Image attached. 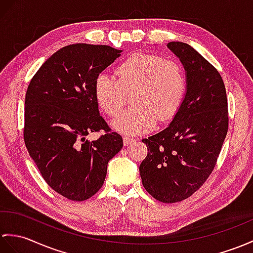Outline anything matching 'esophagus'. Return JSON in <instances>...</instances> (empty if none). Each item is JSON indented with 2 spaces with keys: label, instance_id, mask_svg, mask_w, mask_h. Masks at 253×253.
<instances>
[{
  "label": "esophagus",
  "instance_id": "esophagus-1",
  "mask_svg": "<svg viewBox=\"0 0 253 253\" xmlns=\"http://www.w3.org/2000/svg\"><path fill=\"white\" fill-rule=\"evenodd\" d=\"M123 140H124V145H128V144L134 142V141H136V138L130 137V136H125L124 138H123Z\"/></svg>",
  "mask_w": 253,
  "mask_h": 253
}]
</instances>
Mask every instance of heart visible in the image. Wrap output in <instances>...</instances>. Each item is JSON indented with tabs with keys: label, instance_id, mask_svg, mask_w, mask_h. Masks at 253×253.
<instances>
[{
	"label": "heart",
	"instance_id": "heart-1",
	"mask_svg": "<svg viewBox=\"0 0 253 253\" xmlns=\"http://www.w3.org/2000/svg\"><path fill=\"white\" fill-rule=\"evenodd\" d=\"M117 80L100 73L95 82L97 102L105 113L119 114L125 92L133 90V107L112 121L114 129L124 133H139L153 128L158 119L168 122L177 112L186 89L184 70L175 60L138 52L116 69Z\"/></svg>",
	"mask_w": 253,
	"mask_h": 253
}]
</instances>
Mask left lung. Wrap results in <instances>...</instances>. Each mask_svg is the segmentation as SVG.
<instances>
[{"label":"left lung","mask_w":253,"mask_h":253,"mask_svg":"<svg viewBox=\"0 0 253 253\" xmlns=\"http://www.w3.org/2000/svg\"><path fill=\"white\" fill-rule=\"evenodd\" d=\"M185 70L186 89L170 124L142 139L148 155L139 171L144 189L162 203L191 196L212 171L227 133L225 86L220 73L189 44H167Z\"/></svg>","instance_id":"1"}]
</instances>
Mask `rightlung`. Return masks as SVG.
<instances>
[{
    "instance_id": "obj_1",
    "label": "right lung",
    "mask_w": 253,
    "mask_h": 253,
    "mask_svg": "<svg viewBox=\"0 0 253 253\" xmlns=\"http://www.w3.org/2000/svg\"><path fill=\"white\" fill-rule=\"evenodd\" d=\"M123 50L108 45L72 44L47 59L28 86L23 138L29 154L52 190L86 201L100 190L108 163L123 148L119 133L100 116L97 76ZM103 128L97 140L85 137Z\"/></svg>"
}]
</instances>
